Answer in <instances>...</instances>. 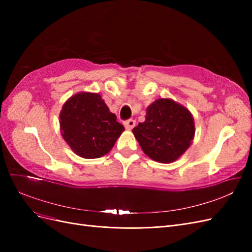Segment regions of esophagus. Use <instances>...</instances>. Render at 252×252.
I'll return each mask as SVG.
<instances>
[{
    "instance_id": "34e87169",
    "label": "esophagus",
    "mask_w": 252,
    "mask_h": 252,
    "mask_svg": "<svg viewBox=\"0 0 252 252\" xmlns=\"http://www.w3.org/2000/svg\"><path fill=\"white\" fill-rule=\"evenodd\" d=\"M124 126L126 129H132L135 126V121L134 120H127L124 122Z\"/></svg>"
}]
</instances>
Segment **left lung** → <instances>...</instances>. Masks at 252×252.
Instances as JSON below:
<instances>
[{"mask_svg": "<svg viewBox=\"0 0 252 252\" xmlns=\"http://www.w3.org/2000/svg\"><path fill=\"white\" fill-rule=\"evenodd\" d=\"M145 119L132 132L144 154L154 161L174 162L191 145L195 132L192 114L171 98L150 104Z\"/></svg>", "mask_w": 252, "mask_h": 252, "instance_id": "left-lung-1", "label": "left lung"}]
</instances>
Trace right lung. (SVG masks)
I'll use <instances>...</instances> for the list:
<instances>
[{
	"label": "right lung",
	"instance_id": "1",
	"mask_svg": "<svg viewBox=\"0 0 252 252\" xmlns=\"http://www.w3.org/2000/svg\"><path fill=\"white\" fill-rule=\"evenodd\" d=\"M63 139L74 154L97 158L111 150L125 130L98 94L80 93L65 102L60 112Z\"/></svg>",
	"mask_w": 252,
	"mask_h": 252
}]
</instances>
